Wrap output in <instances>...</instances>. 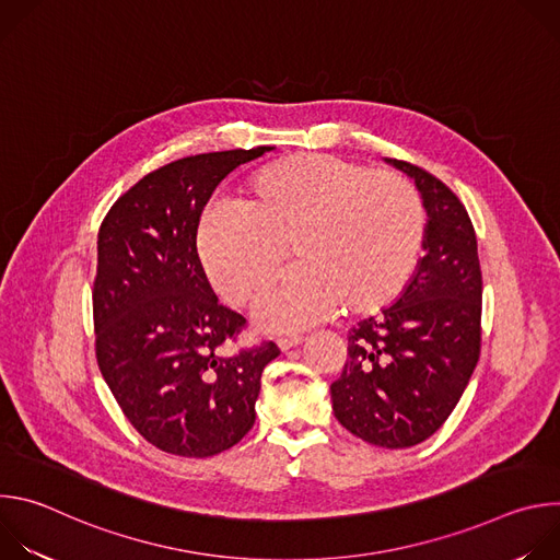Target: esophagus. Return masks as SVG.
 Returning <instances> with one entry per match:
<instances>
[{
    "instance_id": "esophagus-1",
    "label": "esophagus",
    "mask_w": 560,
    "mask_h": 560,
    "mask_svg": "<svg viewBox=\"0 0 560 560\" xmlns=\"http://www.w3.org/2000/svg\"><path fill=\"white\" fill-rule=\"evenodd\" d=\"M301 341H303V337H301V335H294V337H281V339H277V346H279V350H281V352H288V350L296 348Z\"/></svg>"
}]
</instances>
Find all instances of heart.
I'll return each mask as SVG.
<instances>
[{
	"label": "heart",
	"instance_id": "obj_1",
	"mask_svg": "<svg viewBox=\"0 0 560 560\" xmlns=\"http://www.w3.org/2000/svg\"><path fill=\"white\" fill-rule=\"evenodd\" d=\"M425 232L417 190L394 173L348 159L296 152L259 168L238 210H210L197 255L212 288L250 303L279 272L292 246L296 270L255 305L264 330L294 332L341 303L352 314L387 307L415 272Z\"/></svg>",
	"mask_w": 560,
	"mask_h": 560
}]
</instances>
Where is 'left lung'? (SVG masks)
<instances>
[{
    "label": "left lung",
    "mask_w": 560,
    "mask_h": 560,
    "mask_svg": "<svg viewBox=\"0 0 560 560\" xmlns=\"http://www.w3.org/2000/svg\"><path fill=\"white\" fill-rule=\"evenodd\" d=\"M415 179L428 223L415 275L383 316L348 335L330 385L332 410L354 436L389 450L430 439L452 415L481 354L483 277L465 206L434 175L385 159Z\"/></svg>",
    "instance_id": "obj_1"
}]
</instances>
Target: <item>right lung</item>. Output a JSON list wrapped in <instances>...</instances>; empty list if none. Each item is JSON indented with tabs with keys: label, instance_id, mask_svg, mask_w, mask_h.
<instances>
[{
	"label": "right lung",
	"instance_id": "obj_1",
	"mask_svg": "<svg viewBox=\"0 0 560 560\" xmlns=\"http://www.w3.org/2000/svg\"><path fill=\"white\" fill-rule=\"evenodd\" d=\"M270 145L184 156L137 182L102 221L95 352L132 428L168 454L206 458L255 425L272 341L228 354L246 318L219 303L197 255L214 188Z\"/></svg>",
	"mask_w": 560,
	"mask_h": 560
}]
</instances>
